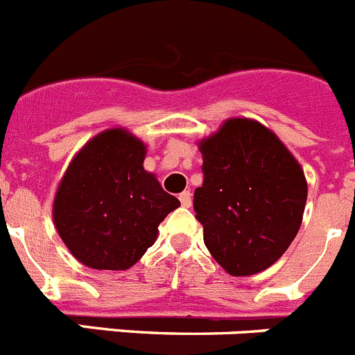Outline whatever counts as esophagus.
<instances>
[{
    "label": "esophagus",
    "mask_w": 355,
    "mask_h": 355,
    "mask_svg": "<svg viewBox=\"0 0 355 355\" xmlns=\"http://www.w3.org/2000/svg\"><path fill=\"white\" fill-rule=\"evenodd\" d=\"M180 200L184 208H190V206H192V193L188 192V190H184V192L180 193Z\"/></svg>",
    "instance_id": "1"
}]
</instances>
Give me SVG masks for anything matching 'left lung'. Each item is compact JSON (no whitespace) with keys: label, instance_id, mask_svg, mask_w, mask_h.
<instances>
[{"label":"left lung","instance_id":"1","mask_svg":"<svg viewBox=\"0 0 355 355\" xmlns=\"http://www.w3.org/2000/svg\"><path fill=\"white\" fill-rule=\"evenodd\" d=\"M202 187L193 192L205 243L231 275L274 265L297 236L307 199L299 162L259 122L229 119L199 144Z\"/></svg>","mask_w":355,"mask_h":355}]
</instances>
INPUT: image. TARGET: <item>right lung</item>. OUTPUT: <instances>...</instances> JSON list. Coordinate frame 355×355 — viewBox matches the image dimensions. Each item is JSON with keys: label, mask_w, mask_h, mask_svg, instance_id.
<instances>
[{"label": "right lung", "mask_w": 355, "mask_h": 355, "mask_svg": "<svg viewBox=\"0 0 355 355\" xmlns=\"http://www.w3.org/2000/svg\"><path fill=\"white\" fill-rule=\"evenodd\" d=\"M146 146L126 130H108L74 156L53 205L56 231L83 265L128 270L156 240L159 222L180 200L144 171Z\"/></svg>", "instance_id": "right-lung-1"}]
</instances>
